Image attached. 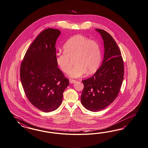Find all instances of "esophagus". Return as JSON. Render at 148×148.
Instances as JSON below:
<instances>
[{
    "label": "esophagus",
    "mask_w": 148,
    "mask_h": 148,
    "mask_svg": "<svg viewBox=\"0 0 148 148\" xmlns=\"http://www.w3.org/2000/svg\"><path fill=\"white\" fill-rule=\"evenodd\" d=\"M76 80H73V79H70V80H69V82H70L71 84L75 83V82H76Z\"/></svg>",
    "instance_id": "1"
}]
</instances>
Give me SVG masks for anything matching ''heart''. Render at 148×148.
<instances>
[{
  "instance_id": "heart-1",
  "label": "heart",
  "mask_w": 148,
  "mask_h": 148,
  "mask_svg": "<svg viewBox=\"0 0 148 148\" xmlns=\"http://www.w3.org/2000/svg\"><path fill=\"white\" fill-rule=\"evenodd\" d=\"M64 52L56 54V61L62 72L68 74L73 66H75L70 73L73 77H78L86 72L91 74L100 65L102 54L99 44L95 40H90L87 36L75 35L64 44Z\"/></svg>"
}]
</instances>
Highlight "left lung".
Returning <instances> with one entry per match:
<instances>
[{
    "instance_id": "1",
    "label": "left lung",
    "mask_w": 148,
    "mask_h": 148,
    "mask_svg": "<svg viewBox=\"0 0 148 148\" xmlns=\"http://www.w3.org/2000/svg\"><path fill=\"white\" fill-rule=\"evenodd\" d=\"M104 41L103 62L96 73L82 80L84 87L81 102L84 108L98 112L115 100L123 82L124 64L121 52L112 36L103 29H96Z\"/></svg>"
}]
</instances>
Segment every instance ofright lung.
Listing matches in <instances>:
<instances>
[{
    "label": "right lung",
    "instance_id": "obj_1",
    "mask_svg": "<svg viewBox=\"0 0 148 148\" xmlns=\"http://www.w3.org/2000/svg\"><path fill=\"white\" fill-rule=\"evenodd\" d=\"M59 29L44 30L33 41L20 66L21 84L28 101L45 112L56 110L69 82L58 68L56 43Z\"/></svg>",
    "mask_w": 148,
    "mask_h": 148
}]
</instances>
